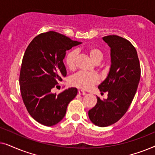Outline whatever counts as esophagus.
<instances>
[{
  "instance_id": "1",
  "label": "esophagus",
  "mask_w": 155,
  "mask_h": 155,
  "mask_svg": "<svg viewBox=\"0 0 155 155\" xmlns=\"http://www.w3.org/2000/svg\"><path fill=\"white\" fill-rule=\"evenodd\" d=\"M78 94H79L80 95H85L86 93L84 92L83 90H79L78 91Z\"/></svg>"
}]
</instances>
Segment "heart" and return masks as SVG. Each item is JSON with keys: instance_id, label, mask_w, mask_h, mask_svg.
<instances>
[{"instance_id": "b5f03b06", "label": "heart", "mask_w": 155, "mask_h": 155, "mask_svg": "<svg viewBox=\"0 0 155 155\" xmlns=\"http://www.w3.org/2000/svg\"><path fill=\"white\" fill-rule=\"evenodd\" d=\"M88 54L91 59L96 63L101 62L104 58L103 52L97 47L89 48ZM77 55L78 51L76 50L71 51L67 54L65 62L68 68L70 70L75 69ZM99 81V78L96 73L80 71L72 76L70 80V83L72 86L76 87L78 88L82 89V90H89L94 84L98 83Z\"/></svg>"}]
</instances>
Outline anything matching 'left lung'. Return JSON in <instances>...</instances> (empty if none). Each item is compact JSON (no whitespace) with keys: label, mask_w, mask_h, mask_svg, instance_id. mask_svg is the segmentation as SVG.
<instances>
[{"label":"left lung","mask_w":155,"mask_h":155,"mask_svg":"<svg viewBox=\"0 0 155 155\" xmlns=\"http://www.w3.org/2000/svg\"><path fill=\"white\" fill-rule=\"evenodd\" d=\"M102 39L111 48V67L98 88L108 92V98L97 97L88 116L94 125L106 127L117 122L128 109L140 79V65L136 49L128 40L116 35Z\"/></svg>","instance_id":"8db88e82"}]
</instances>
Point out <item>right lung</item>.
I'll list each match as a JSON object with an SVG mask.
<instances>
[{"label":"right lung","mask_w":155,"mask_h":155,"mask_svg":"<svg viewBox=\"0 0 155 155\" xmlns=\"http://www.w3.org/2000/svg\"><path fill=\"white\" fill-rule=\"evenodd\" d=\"M80 44L50 31L34 38L25 51L20 75L21 94L29 114L44 126H52L60 122L70 101L78 94L75 87L58 95L51 91L66 76L63 63L66 51Z\"/></svg>","instance_id":"right-lung-1"}]
</instances>
